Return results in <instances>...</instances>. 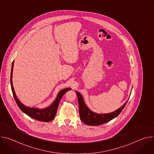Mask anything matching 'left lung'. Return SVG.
Segmentation results:
<instances>
[{
  "instance_id": "obj_1",
  "label": "left lung",
  "mask_w": 154,
  "mask_h": 154,
  "mask_svg": "<svg viewBox=\"0 0 154 154\" xmlns=\"http://www.w3.org/2000/svg\"><path fill=\"white\" fill-rule=\"evenodd\" d=\"M75 92L79 101V113L80 119L85 124L88 125H99L106 122H108L112 119L115 118L122 112L128 100V99L121 108L116 109V111L112 113L106 114H97L90 110L88 107L86 106V105L84 102V100L82 95L79 92Z\"/></svg>"
}]
</instances>
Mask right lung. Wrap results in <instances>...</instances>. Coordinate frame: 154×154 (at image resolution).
I'll list each match as a JSON object with an SVG mask.
<instances>
[{
	"label": "right lung",
	"mask_w": 154,
	"mask_h": 154,
	"mask_svg": "<svg viewBox=\"0 0 154 154\" xmlns=\"http://www.w3.org/2000/svg\"><path fill=\"white\" fill-rule=\"evenodd\" d=\"M13 66H14V61H13L12 66H11V75H10V84H11V90L13 93V97L15 99V101L16 103L17 104L19 108L21 109L22 112H23L24 113L27 115L29 116L30 118L35 119L38 121H42V122H49L52 120H53L55 118L57 111V108L59 104V102L63 97V96L69 90H71V89L70 88H65L61 91H60L55 100L54 102L48 107L44 108V109H39V108H30L26 106L24 104L22 103L19 99L17 97L15 92L14 88L13 86V83H12V75H13Z\"/></svg>",
	"instance_id": "obj_1"
}]
</instances>
